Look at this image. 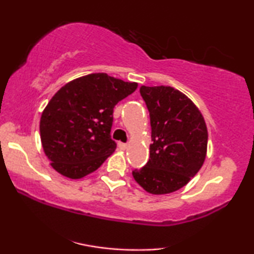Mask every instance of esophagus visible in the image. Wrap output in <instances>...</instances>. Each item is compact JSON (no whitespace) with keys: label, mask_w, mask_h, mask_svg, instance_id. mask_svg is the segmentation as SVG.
I'll return each mask as SVG.
<instances>
[{"label":"esophagus","mask_w":254,"mask_h":254,"mask_svg":"<svg viewBox=\"0 0 254 254\" xmlns=\"http://www.w3.org/2000/svg\"><path fill=\"white\" fill-rule=\"evenodd\" d=\"M118 145H119L120 149H123V150H125V149H127L128 144L127 143H124V142H118Z\"/></svg>","instance_id":"34e87169"}]
</instances>
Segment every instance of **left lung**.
I'll use <instances>...</instances> for the list:
<instances>
[{
	"mask_svg": "<svg viewBox=\"0 0 254 254\" xmlns=\"http://www.w3.org/2000/svg\"><path fill=\"white\" fill-rule=\"evenodd\" d=\"M140 93L150 116V157L133 177L148 193L176 192L199 172L207 155L208 131L202 114L172 86H145Z\"/></svg>",
	"mask_w": 254,
	"mask_h": 254,
	"instance_id": "8db88e82",
	"label": "left lung"
}]
</instances>
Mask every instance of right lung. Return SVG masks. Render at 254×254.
Masks as SVG:
<instances>
[{
	"label": "right lung",
	"mask_w": 254,
	"mask_h": 254,
	"mask_svg": "<svg viewBox=\"0 0 254 254\" xmlns=\"http://www.w3.org/2000/svg\"><path fill=\"white\" fill-rule=\"evenodd\" d=\"M136 88L105 72L62 86L40 118L41 144L52 168L70 179L96 171L117 148L110 135L114 106Z\"/></svg>",
	"instance_id": "obj_1"
}]
</instances>
